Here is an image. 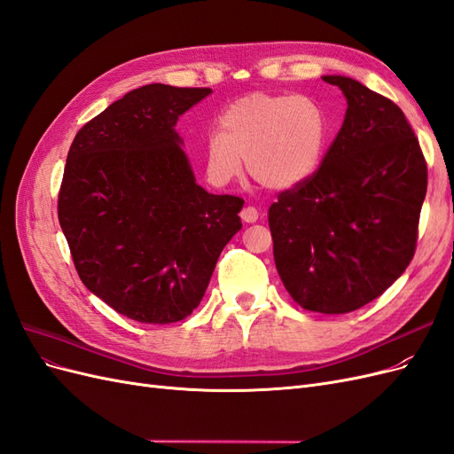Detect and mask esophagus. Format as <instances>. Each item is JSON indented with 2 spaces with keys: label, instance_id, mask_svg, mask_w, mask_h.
Returning a JSON list of instances; mask_svg holds the SVG:
<instances>
[{
  "label": "esophagus",
  "instance_id": "obj_1",
  "mask_svg": "<svg viewBox=\"0 0 454 454\" xmlns=\"http://www.w3.org/2000/svg\"><path fill=\"white\" fill-rule=\"evenodd\" d=\"M240 217L246 223H254V222H257L259 212L254 208V206H246V208H242V212H240Z\"/></svg>",
  "mask_w": 454,
  "mask_h": 454
}]
</instances>
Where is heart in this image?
Instances as JSON below:
<instances>
[{
	"mask_svg": "<svg viewBox=\"0 0 454 454\" xmlns=\"http://www.w3.org/2000/svg\"><path fill=\"white\" fill-rule=\"evenodd\" d=\"M329 121L309 96L254 92L232 102L204 142L208 182L223 187L242 172L267 189H294L316 174L325 155Z\"/></svg>",
	"mask_w": 454,
	"mask_h": 454,
	"instance_id": "1",
	"label": "heart"
}]
</instances>
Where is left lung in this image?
Wrapping results in <instances>:
<instances>
[{
  "label": "left lung",
  "instance_id": "obj_1",
  "mask_svg": "<svg viewBox=\"0 0 454 454\" xmlns=\"http://www.w3.org/2000/svg\"><path fill=\"white\" fill-rule=\"evenodd\" d=\"M316 174L269 208L277 270L297 305L345 314L382 295L415 255L428 170L400 107L360 81Z\"/></svg>",
  "mask_w": 454,
  "mask_h": 454
}]
</instances>
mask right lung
Wrapping results in <instances>:
<instances>
[{"label": "right lung", "mask_w": 454, "mask_h": 454, "mask_svg": "<svg viewBox=\"0 0 454 454\" xmlns=\"http://www.w3.org/2000/svg\"><path fill=\"white\" fill-rule=\"evenodd\" d=\"M212 89H134L81 129L66 159L59 222L81 282L142 324L180 322L242 227L244 200L197 182L176 122Z\"/></svg>", "instance_id": "right-lung-1"}]
</instances>
